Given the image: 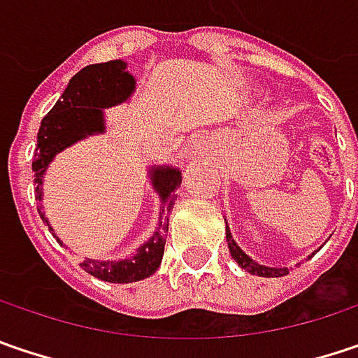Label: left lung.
<instances>
[{
    "label": "left lung",
    "instance_id": "left-lung-1",
    "mask_svg": "<svg viewBox=\"0 0 358 358\" xmlns=\"http://www.w3.org/2000/svg\"><path fill=\"white\" fill-rule=\"evenodd\" d=\"M227 241H229L231 257L239 263L245 271H249V273H253V275H262V278H282V275H285V273H289V269H287V267H265V265H259L257 262H253V259L243 251L241 247L237 245V241L233 239V235H231L229 227H227Z\"/></svg>",
    "mask_w": 358,
    "mask_h": 358
}]
</instances>
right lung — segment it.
<instances>
[{"mask_svg":"<svg viewBox=\"0 0 358 358\" xmlns=\"http://www.w3.org/2000/svg\"><path fill=\"white\" fill-rule=\"evenodd\" d=\"M136 91V78L127 73V64L123 60H109L101 64L85 66L80 73L71 78L69 87L62 96L56 101L48 115L42 119L38 131V148L34 154L32 170L36 184V200L42 204V180L48 164L56 154L71 148L73 143L95 134L105 131V115L103 109L125 103ZM152 186L159 194V222L156 233L143 243L129 259L121 262H99L85 259L80 267L91 273L96 280L111 282V284H131L150 278L164 257V245L168 233V217L174 208L176 188L182 184V172L172 166H154L150 168ZM44 206L38 208L42 221L48 224L46 215L42 213ZM48 229L54 231L48 224ZM54 235V233H52ZM56 237V235H54ZM56 241L60 239L56 237Z\"/></svg>","mask_w":358,"mask_h":358,"instance_id":"obj_1","label":"right lung"}]
</instances>
